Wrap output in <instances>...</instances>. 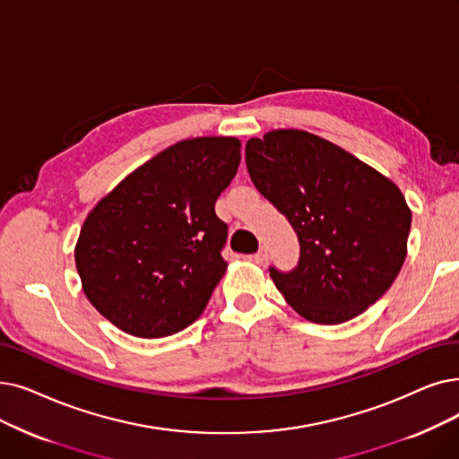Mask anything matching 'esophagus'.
Here are the masks:
<instances>
[{"label": "esophagus", "mask_w": 459, "mask_h": 459, "mask_svg": "<svg viewBox=\"0 0 459 459\" xmlns=\"http://www.w3.org/2000/svg\"><path fill=\"white\" fill-rule=\"evenodd\" d=\"M253 261L256 264H264L268 261V249L266 247H261L255 255H253Z\"/></svg>", "instance_id": "1"}]
</instances>
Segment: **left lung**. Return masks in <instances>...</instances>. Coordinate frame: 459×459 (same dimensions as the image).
I'll return each mask as SVG.
<instances>
[{"label": "left lung", "instance_id": "obj_1", "mask_svg": "<svg viewBox=\"0 0 459 459\" xmlns=\"http://www.w3.org/2000/svg\"><path fill=\"white\" fill-rule=\"evenodd\" d=\"M246 165L300 244L292 270L268 268L294 311L311 323L340 325L390 289L407 255L411 210L388 178L298 129L251 138Z\"/></svg>", "mask_w": 459, "mask_h": 459}]
</instances>
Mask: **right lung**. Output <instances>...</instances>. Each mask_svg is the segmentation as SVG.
Wrapping results in <instances>:
<instances>
[{
	"instance_id": "add662e5",
	"label": "right lung",
	"mask_w": 459,
	"mask_h": 459,
	"mask_svg": "<svg viewBox=\"0 0 459 459\" xmlns=\"http://www.w3.org/2000/svg\"><path fill=\"white\" fill-rule=\"evenodd\" d=\"M240 141L201 136L138 167L99 203L74 261L91 306L136 337L182 332L227 270L229 225L215 201L240 167Z\"/></svg>"
}]
</instances>
